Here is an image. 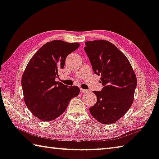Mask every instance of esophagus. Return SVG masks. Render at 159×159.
I'll return each instance as SVG.
<instances>
[{
	"instance_id": "1",
	"label": "esophagus",
	"mask_w": 159,
	"mask_h": 159,
	"mask_svg": "<svg viewBox=\"0 0 159 159\" xmlns=\"http://www.w3.org/2000/svg\"><path fill=\"white\" fill-rule=\"evenodd\" d=\"M80 92H81V93H87V92H88V90H87V89H82V88H80Z\"/></svg>"
}]
</instances>
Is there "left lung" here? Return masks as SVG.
<instances>
[{
    "label": "left lung",
    "mask_w": 159,
    "mask_h": 159,
    "mask_svg": "<svg viewBox=\"0 0 159 159\" xmlns=\"http://www.w3.org/2000/svg\"><path fill=\"white\" fill-rule=\"evenodd\" d=\"M84 50L103 88L93 91L97 101L89 108L98 122L111 125L120 120L134 102L137 79L124 53L106 40L85 42Z\"/></svg>",
    "instance_id": "obj_1"
}]
</instances>
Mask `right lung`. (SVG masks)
Returning a JSON list of instances; mask_svg holds the SVG:
<instances>
[{
  "label": "right lung",
  "mask_w": 159,
  "mask_h": 159,
  "mask_svg": "<svg viewBox=\"0 0 159 159\" xmlns=\"http://www.w3.org/2000/svg\"><path fill=\"white\" fill-rule=\"evenodd\" d=\"M79 46V43L53 40L43 45L28 63L21 79L24 102L40 120L56 119L65 111L72 98L79 94L77 86L68 87L56 81L66 57Z\"/></svg>",
  "instance_id": "right-lung-1"
}]
</instances>
